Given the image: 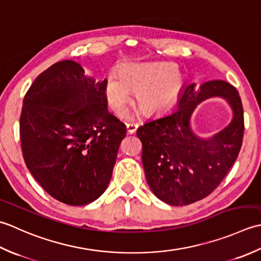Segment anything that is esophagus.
<instances>
[{
    "label": "esophagus",
    "instance_id": "1",
    "mask_svg": "<svg viewBox=\"0 0 261 261\" xmlns=\"http://www.w3.org/2000/svg\"><path fill=\"white\" fill-rule=\"evenodd\" d=\"M137 124H134V123H127L126 124V128H127V133L128 134H134V133L136 132L137 129Z\"/></svg>",
    "mask_w": 261,
    "mask_h": 261
}]
</instances>
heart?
Returning <instances> with one entry per match:
<instances>
[{"mask_svg":"<svg viewBox=\"0 0 261 261\" xmlns=\"http://www.w3.org/2000/svg\"><path fill=\"white\" fill-rule=\"evenodd\" d=\"M184 84V76L171 63H128L119 73L105 80V98L116 115H123L136 91V102L144 113L153 114L171 105Z\"/></svg>","mask_w":261,"mask_h":261,"instance_id":"b5f03b06","label":"heart"}]
</instances>
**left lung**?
Here are the masks:
<instances>
[{
    "label": "left lung",
    "instance_id": "8db88e82",
    "mask_svg": "<svg viewBox=\"0 0 261 261\" xmlns=\"http://www.w3.org/2000/svg\"><path fill=\"white\" fill-rule=\"evenodd\" d=\"M212 96L230 103L233 119L208 140L196 137L190 117L197 105ZM244 133L242 101L237 89L222 80L182 89L178 108L138 127L142 162L153 194L172 206L193 204L207 197L224 179L240 152Z\"/></svg>",
    "mask_w": 261,
    "mask_h": 261
}]
</instances>
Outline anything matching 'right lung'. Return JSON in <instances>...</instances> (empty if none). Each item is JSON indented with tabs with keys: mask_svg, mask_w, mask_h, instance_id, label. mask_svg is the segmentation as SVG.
Returning <instances> with one entry per match:
<instances>
[{
	"mask_svg": "<svg viewBox=\"0 0 261 261\" xmlns=\"http://www.w3.org/2000/svg\"><path fill=\"white\" fill-rule=\"evenodd\" d=\"M126 127L108 113L105 80L95 82L66 60L39 74L23 98V160L47 194L72 206L107 189Z\"/></svg>",
	"mask_w": 261,
	"mask_h": 261,
	"instance_id": "obj_1",
	"label": "right lung"
}]
</instances>
